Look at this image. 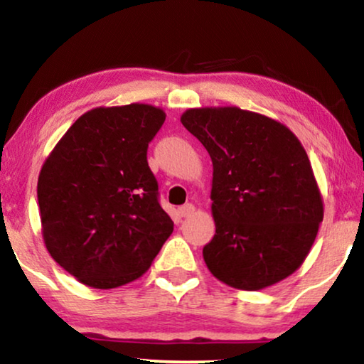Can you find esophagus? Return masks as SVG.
Segmentation results:
<instances>
[{"mask_svg":"<svg viewBox=\"0 0 364 364\" xmlns=\"http://www.w3.org/2000/svg\"><path fill=\"white\" fill-rule=\"evenodd\" d=\"M178 213H179V216H190V215H193V213H195V206L191 205V203H186V205H183L181 208H179L178 210Z\"/></svg>","mask_w":364,"mask_h":364,"instance_id":"esophagus-1","label":"esophagus"}]
</instances>
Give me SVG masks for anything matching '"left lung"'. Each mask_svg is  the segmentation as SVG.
Listing matches in <instances>:
<instances>
[{"mask_svg": "<svg viewBox=\"0 0 364 364\" xmlns=\"http://www.w3.org/2000/svg\"><path fill=\"white\" fill-rule=\"evenodd\" d=\"M181 123L213 161L216 232L203 248L213 276L256 291L294 273L323 221V200L299 139L268 116L195 108Z\"/></svg>", "mask_w": 364, "mask_h": 364, "instance_id": "obj_1", "label": "left lung"}]
</instances>
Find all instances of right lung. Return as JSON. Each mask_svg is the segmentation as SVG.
I'll return each mask as SVG.
<instances>
[{"label":"right lung","instance_id":"right-lung-1","mask_svg":"<svg viewBox=\"0 0 364 364\" xmlns=\"http://www.w3.org/2000/svg\"><path fill=\"white\" fill-rule=\"evenodd\" d=\"M164 118L151 105L95 108L71 124L43 164V240L51 258L86 287L138 279L173 232L146 159Z\"/></svg>","mask_w":364,"mask_h":364}]
</instances>
